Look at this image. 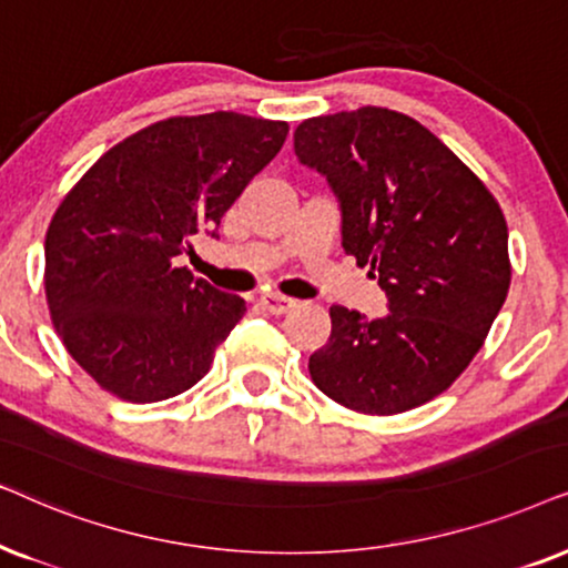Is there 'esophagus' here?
Wrapping results in <instances>:
<instances>
[{
  "mask_svg": "<svg viewBox=\"0 0 568 568\" xmlns=\"http://www.w3.org/2000/svg\"><path fill=\"white\" fill-rule=\"evenodd\" d=\"M260 304H262L264 312L280 316V314H288L291 308L296 306V301L285 298V296H277V293H267V296L260 298Z\"/></svg>",
  "mask_w": 568,
  "mask_h": 568,
  "instance_id": "esophagus-1",
  "label": "esophagus"
}]
</instances>
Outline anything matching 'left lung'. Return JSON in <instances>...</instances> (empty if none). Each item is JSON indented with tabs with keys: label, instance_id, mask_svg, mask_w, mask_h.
I'll use <instances>...</instances> for the list:
<instances>
[{
	"label": "left lung",
	"instance_id": "obj_1",
	"mask_svg": "<svg viewBox=\"0 0 568 568\" xmlns=\"http://www.w3.org/2000/svg\"><path fill=\"white\" fill-rule=\"evenodd\" d=\"M301 165L327 179L339 236L389 312L332 306V335L308 372L335 403L395 415L442 395L509 293V231L483 181L405 113L363 105L298 124Z\"/></svg>",
	"mask_w": 568,
	"mask_h": 568
}]
</instances>
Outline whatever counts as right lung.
<instances>
[{"instance_id":"1","label":"right lung","mask_w":568,"mask_h":568,"mask_svg":"<svg viewBox=\"0 0 568 568\" xmlns=\"http://www.w3.org/2000/svg\"><path fill=\"white\" fill-rule=\"evenodd\" d=\"M285 121L236 111L158 121L98 158L47 233V298L103 389L161 403L210 372L244 301L176 267L283 148Z\"/></svg>"}]
</instances>
